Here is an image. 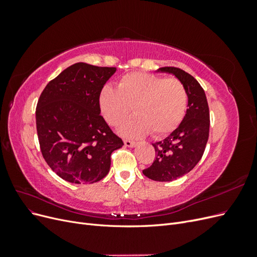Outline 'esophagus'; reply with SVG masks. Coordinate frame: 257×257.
I'll return each instance as SVG.
<instances>
[{
	"instance_id": "1",
	"label": "esophagus",
	"mask_w": 257,
	"mask_h": 257,
	"mask_svg": "<svg viewBox=\"0 0 257 257\" xmlns=\"http://www.w3.org/2000/svg\"><path fill=\"white\" fill-rule=\"evenodd\" d=\"M124 145H125L126 147H130V148H134V147H136L137 144L135 142L127 141V139H125V141H124Z\"/></svg>"
}]
</instances>
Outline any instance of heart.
<instances>
[{"mask_svg": "<svg viewBox=\"0 0 257 257\" xmlns=\"http://www.w3.org/2000/svg\"><path fill=\"white\" fill-rule=\"evenodd\" d=\"M99 106L110 125L119 124L134 108L136 113L119 127L123 136L137 138L151 131L154 136H163L172 133L183 120L188 94L178 79L133 73L122 77L118 89L105 85L99 93Z\"/></svg>", "mask_w": 257, "mask_h": 257, "instance_id": "1", "label": "heart"}]
</instances>
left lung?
<instances>
[{
    "label": "left lung",
    "mask_w": 257,
    "mask_h": 257,
    "mask_svg": "<svg viewBox=\"0 0 257 257\" xmlns=\"http://www.w3.org/2000/svg\"><path fill=\"white\" fill-rule=\"evenodd\" d=\"M158 72L173 74L188 94V109L179 126L152 146L155 160L143 174L154 181L167 182L190 173L203 157L209 137L210 115L204 89L192 75L178 67H161Z\"/></svg>",
    "instance_id": "obj_1"
}]
</instances>
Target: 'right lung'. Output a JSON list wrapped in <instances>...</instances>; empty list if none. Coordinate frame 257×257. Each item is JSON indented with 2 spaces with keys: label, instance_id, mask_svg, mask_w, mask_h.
<instances>
[{
  "label": "right lung",
  "instance_id": "add662e5",
  "mask_svg": "<svg viewBox=\"0 0 257 257\" xmlns=\"http://www.w3.org/2000/svg\"><path fill=\"white\" fill-rule=\"evenodd\" d=\"M115 67L73 64L52 79L38 99L36 130L49 167L65 181L102 180L111 153L123 146L100 115L99 93Z\"/></svg>",
  "mask_w": 257,
  "mask_h": 257
}]
</instances>
